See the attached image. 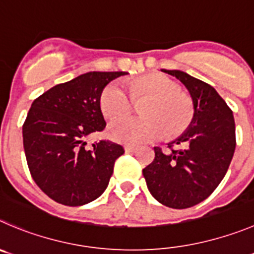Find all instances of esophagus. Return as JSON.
Here are the masks:
<instances>
[{
    "label": "esophagus",
    "mask_w": 254,
    "mask_h": 254,
    "mask_svg": "<svg viewBox=\"0 0 254 254\" xmlns=\"http://www.w3.org/2000/svg\"><path fill=\"white\" fill-rule=\"evenodd\" d=\"M136 150V146L135 145H125V151H127V153H131V151H135Z\"/></svg>",
    "instance_id": "obj_1"
}]
</instances>
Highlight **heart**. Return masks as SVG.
<instances>
[{"mask_svg": "<svg viewBox=\"0 0 254 254\" xmlns=\"http://www.w3.org/2000/svg\"><path fill=\"white\" fill-rule=\"evenodd\" d=\"M111 81L100 94V109L108 119H118L131 111L135 101L148 99L141 109L143 118L127 116L109 125L113 140L127 144L153 141L167 135L183 134L194 119V103L181 85L163 73H148L127 82Z\"/></svg>", "mask_w": 254, "mask_h": 254, "instance_id": "b5f03b06", "label": "heart"}]
</instances>
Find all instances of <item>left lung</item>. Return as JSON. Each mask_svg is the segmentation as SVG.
Instances as JSON below:
<instances>
[{"label":"left lung","instance_id":"1","mask_svg":"<svg viewBox=\"0 0 254 254\" xmlns=\"http://www.w3.org/2000/svg\"><path fill=\"white\" fill-rule=\"evenodd\" d=\"M162 71L183 82L195 113L184 134L168 144L169 150L154 146L155 158L143 175L158 202L186 209L207 199L226 175L236 149V125L233 113L214 87L183 71Z\"/></svg>","mask_w":254,"mask_h":254}]
</instances>
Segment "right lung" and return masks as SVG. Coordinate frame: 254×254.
<instances>
[{
    "label": "right lung",
    "mask_w": 254,
    "mask_h": 254,
    "mask_svg": "<svg viewBox=\"0 0 254 254\" xmlns=\"http://www.w3.org/2000/svg\"><path fill=\"white\" fill-rule=\"evenodd\" d=\"M125 71H91L51 87L35 99L22 125L31 177L55 202L77 207L104 193L124 148L109 140L86 148L106 127L100 109L104 87Z\"/></svg>",
    "instance_id": "1"
}]
</instances>
